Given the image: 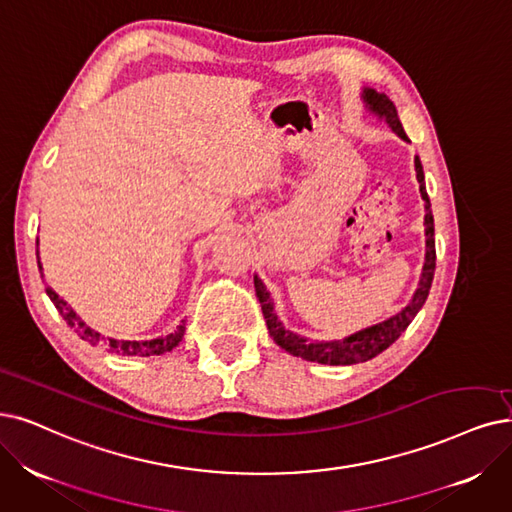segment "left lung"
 <instances>
[{
	"mask_svg": "<svg viewBox=\"0 0 512 512\" xmlns=\"http://www.w3.org/2000/svg\"><path fill=\"white\" fill-rule=\"evenodd\" d=\"M361 100L365 109L378 119H382L384 124H388L401 140L410 142V138L405 136L403 126L399 121L397 109L393 105V100L388 98L384 92H378L374 88H363L361 90ZM414 168H416V178L420 182V195L424 199V235H426V254H424V267L422 275L418 281V288L412 296V300L407 302V306L395 315H391L384 321H378L374 325H367L359 332H353L349 336H344L340 340H311L306 336H300L292 330H288L275 311V302L271 292L267 290V285L262 283L258 275H254V288L256 296L262 304V315L267 319L269 334L275 340L277 346H281L283 351H288L294 357H302L306 361H317L323 365H353V363H363L370 361L382 351H386L405 330L407 325L412 323V319L418 315V311L424 306L428 298V290H431V283L435 277V220H433V210H431V201H428L426 195V185H424V170L420 157L416 155L414 159Z\"/></svg>",
	"mask_w": 512,
	"mask_h": 512,
	"instance_id": "1",
	"label": "left lung"
}]
</instances>
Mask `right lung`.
I'll use <instances>...</instances> for the list:
<instances>
[{
    "instance_id": "1",
    "label": "right lung",
    "mask_w": 512,
    "mask_h": 512,
    "mask_svg": "<svg viewBox=\"0 0 512 512\" xmlns=\"http://www.w3.org/2000/svg\"><path fill=\"white\" fill-rule=\"evenodd\" d=\"M37 245H39V239H37ZM37 267H39V271H42V262H39V250H37ZM42 277H44V273H42ZM46 294L54 302L56 311L63 315V319L73 327V330L77 332V336L81 340L90 342L92 346H102V349H107V351L117 353V355H126V357H155V355L170 353L174 346L180 344V340H182V336H185V330H187L185 321H182L174 332H170L166 336L151 338V340L111 338V336L100 334L98 330H94V327H90L52 288H46Z\"/></svg>"
}]
</instances>
